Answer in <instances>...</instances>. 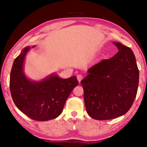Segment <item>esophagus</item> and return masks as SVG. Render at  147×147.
<instances>
[{"mask_svg": "<svg viewBox=\"0 0 147 147\" xmlns=\"http://www.w3.org/2000/svg\"><path fill=\"white\" fill-rule=\"evenodd\" d=\"M77 80H78V82L80 83V82L82 80V79H83V77H82L81 75H77Z\"/></svg>", "mask_w": 147, "mask_h": 147, "instance_id": "obj_1", "label": "esophagus"}]
</instances>
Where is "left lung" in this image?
<instances>
[{"instance_id": "left-lung-1", "label": "left lung", "mask_w": 147, "mask_h": 147, "mask_svg": "<svg viewBox=\"0 0 147 147\" xmlns=\"http://www.w3.org/2000/svg\"><path fill=\"white\" fill-rule=\"evenodd\" d=\"M119 52L88 70L81 82L88 114L98 120L117 117L127 113L137 94L139 84L136 57L131 49L113 42Z\"/></svg>"}]
</instances>
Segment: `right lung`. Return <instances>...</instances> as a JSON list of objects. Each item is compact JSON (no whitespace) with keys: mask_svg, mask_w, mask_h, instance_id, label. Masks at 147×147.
Here are the masks:
<instances>
[{"mask_svg":"<svg viewBox=\"0 0 147 147\" xmlns=\"http://www.w3.org/2000/svg\"><path fill=\"white\" fill-rule=\"evenodd\" d=\"M30 50L29 46L23 48L13 63L9 79L11 97L16 107L31 119L50 120L61 113L78 81L76 76L62 79L55 73L41 81L28 78L24 72V62Z\"/></svg>","mask_w":147,"mask_h":147,"instance_id":"1","label":"right lung"}]
</instances>
